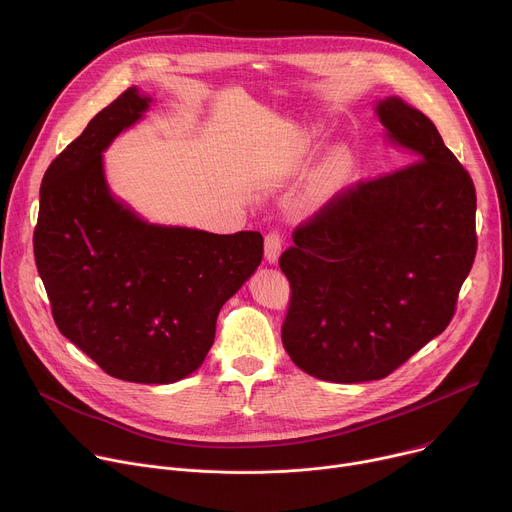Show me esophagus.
<instances>
[{"instance_id": "esophagus-1", "label": "esophagus", "mask_w": 512, "mask_h": 512, "mask_svg": "<svg viewBox=\"0 0 512 512\" xmlns=\"http://www.w3.org/2000/svg\"><path fill=\"white\" fill-rule=\"evenodd\" d=\"M280 250H282V238L278 232H270L264 238V258L268 264H276L280 258Z\"/></svg>"}]
</instances>
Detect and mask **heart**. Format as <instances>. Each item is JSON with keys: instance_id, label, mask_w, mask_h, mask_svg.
<instances>
[{"instance_id": "heart-1", "label": "heart", "mask_w": 512, "mask_h": 512, "mask_svg": "<svg viewBox=\"0 0 512 512\" xmlns=\"http://www.w3.org/2000/svg\"><path fill=\"white\" fill-rule=\"evenodd\" d=\"M353 173V159L347 151H333L319 165L313 181V189L319 197H331L343 189Z\"/></svg>"}]
</instances>
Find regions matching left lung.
Returning <instances> with one entry per match:
<instances>
[{"instance_id":"left-lung-1","label":"left lung","mask_w":512,"mask_h":512,"mask_svg":"<svg viewBox=\"0 0 512 512\" xmlns=\"http://www.w3.org/2000/svg\"><path fill=\"white\" fill-rule=\"evenodd\" d=\"M410 167L333 199L280 256L292 298L282 345L323 381L387 377L454 317L476 256V191L436 125L399 96L375 102Z\"/></svg>"}]
</instances>
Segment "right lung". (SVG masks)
Here are the masks:
<instances>
[{
    "label": "right lung",
    "instance_id": "right-lung-1",
    "mask_svg": "<svg viewBox=\"0 0 512 512\" xmlns=\"http://www.w3.org/2000/svg\"><path fill=\"white\" fill-rule=\"evenodd\" d=\"M151 105L129 88L52 161L34 256L68 341L117 379L165 385L201 367L220 309L260 266L264 240L151 224L111 191L102 153Z\"/></svg>",
    "mask_w": 512,
    "mask_h": 512
}]
</instances>
